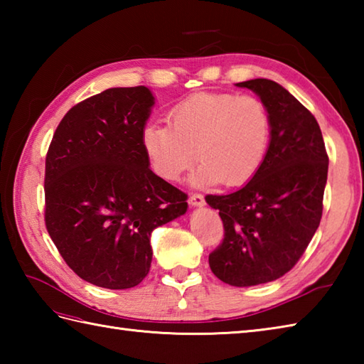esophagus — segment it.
<instances>
[{
  "label": "esophagus",
  "instance_id": "esophagus-1",
  "mask_svg": "<svg viewBox=\"0 0 364 364\" xmlns=\"http://www.w3.org/2000/svg\"><path fill=\"white\" fill-rule=\"evenodd\" d=\"M189 205L194 206V208H202V206H205V198H203V196L192 194V196L189 197Z\"/></svg>",
  "mask_w": 364,
  "mask_h": 364
}]
</instances>
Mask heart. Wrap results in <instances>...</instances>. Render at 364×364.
Returning <instances> with one entry per match:
<instances>
[{
    "instance_id": "1",
    "label": "heart",
    "mask_w": 364,
    "mask_h": 364,
    "mask_svg": "<svg viewBox=\"0 0 364 364\" xmlns=\"http://www.w3.org/2000/svg\"><path fill=\"white\" fill-rule=\"evenodd\" d=\"M170 122H149L141 142L154 173L176 181L194 164L192 186H242L257 175L270 141L266 105L252 95L198 94L173 106Z\"/></svg>"
}]
</instances>
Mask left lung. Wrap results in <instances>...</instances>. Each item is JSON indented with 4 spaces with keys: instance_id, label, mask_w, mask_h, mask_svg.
<instances>
[{
    "instance_id": "obj_1",
    "label": "left lung",
    "mask_w": 364,
    "mask_h": 364,
    "mask_svg": "<svg viewBox=\"0 0 364 364\" xmlns=\"http://www.w3.org/2000/svg\"><path fill=\"white\" fill-rule=\"evenodd\" d=\"M235 86L258 95L272 123L257 175L233 194L205 198L225 228L210 267L244 288L283 277L304 255L322 218L328 156L314 115L283 86L264 78Z\"/></svg>"
}]
</instances>
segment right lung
<instances>
[{
    "mask_svg": "<svg viewBox=\"0 0 364 364\" xmlns=\"http://www.w3.org/2000/svg\"><path fill=\"white\" fill-rule=\"evenodd\" d=\"M145 86L112 87L73 106L45 162V223L73 272L106 289L134 288L151 266L154 228L186 214V194L154 175L141 133Z\"/></svg>",
    "mask_w": 364,
    "mask_h": 364,
    "instance_id": "1",
    "label": "right lung"
}]
</instances>
